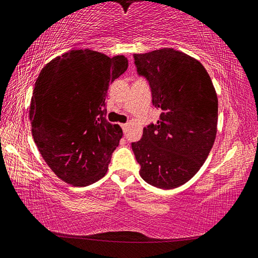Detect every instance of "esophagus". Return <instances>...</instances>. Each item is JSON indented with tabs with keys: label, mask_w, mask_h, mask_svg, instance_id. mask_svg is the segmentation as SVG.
<instances>
[{
	"label": "esophagus",
	"mask_w": 258,
	"mask_h": 258,
	"mask_svg": "<svg viewBox=\"0 0 258 258\" xmlns=\"http://www.w3.org/2000/svg\"><path fill=\"white\" fill-rule=\"evenodd\" d=\"M126 126H128V124H126V123H122V124H121V128H122V130H123V133H125Z\"/></svg>",
	"instance_id": "obj_1"
}]
</instances>
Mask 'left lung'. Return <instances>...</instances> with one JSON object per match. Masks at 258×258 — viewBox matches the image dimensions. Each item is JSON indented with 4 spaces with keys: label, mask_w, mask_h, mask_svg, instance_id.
I'll return each mask as SVG.
<instances>
[{
    "label": "left lung",
    "mask_w": 258,
    "mask_h": 258,
    "mask_svg": "<svg viewBox=\"0 0 258 258\" xmlns=\"http://www.w3.org/2000/svg\"><path fill=\"white\" fill-rule=\"evenodd\" d=\"M137 75L150 85L160 120L144 126L132 143L147 183L173 189L186 183L204 164L218 125V97L205 68L173 48L134 54Z\"/></svg>",
    "instance_id": "left-lung-1"
}]
</instances>
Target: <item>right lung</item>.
<instances>
[{
    "label": "right lung",
    "instance_id": "1",
    "mask_svg": "<svg viewBox=\"0 0 258 258\" xmlns=\"http://www.w3.org/2000/svg\"><path fill=\"white\" fill-rule=\"evenodd\" d=\"M126 68L123 55L72 49L40 71L30 102L31 134L44 161L63 181L86 187L107 172L122 129L106 120L105 99L108 86Z\"/></svg>",
    "mask_w": 258,
    "mask_h": 258
}]
</instances>
